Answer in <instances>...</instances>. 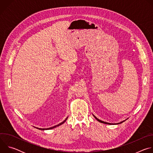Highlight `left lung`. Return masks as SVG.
<instances>
[{
    "instance_id": "obj_1",
    "label": "left lung",
    "mask_w": 153,
    "mask_h": 153,
    "mask_svg": "<svg viewBox=\"0 0 153 153\" xmlns=\"http://www.w3.org/2000/svg\"><path fill=\"white\" fill-rule=\"evenodd\" d=\"M94 116V115H93ZM94 117H95V119L97 120H98L99 122H100V123H105V124H108V125H112V123H108V122H103V121H102V120H99V119H97L96 116H94ZM122 122H120V123H122Z\"/></svg>"
}]
</instances>
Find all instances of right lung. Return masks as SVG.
Wrapping results in <instances>:
<instances>
[{
	"instance_id": "obj_1",
	"label": "right lung",
	"mask_w": 153,
	"mask_h": 153,
	"mask_svg": "<svg viewBox=\"0 0 153 153\" xmlns=\"http://www.w3.org/2000/svg\"><path fill=\"white\" fill-rule=\"evenodd\" d=\"M67 118L68 117H67V119H65L63 122H62V123H59V124H58L57 125H56V126H53V127H51V128H38V129H41V130H45V129H53V128H55V127H57V126H59V125H62V124H63L65 121H66L67 120Z\"/></svg>"
}]
</instances>
